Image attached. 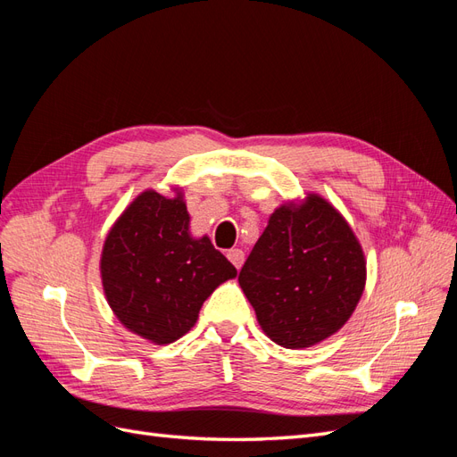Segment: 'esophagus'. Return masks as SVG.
<instances>
[{"label":"esophagus","instance_id":"34e87169","mask_svg":"<svg viewBox=\"0 0 457 457\" xmlns=\"http://www.w3.org/2000/svg\"><path fill=\"white\" fill-rule=\"evenodd\" d=\"M227 257H228V261H230L232 265L237 267V269L242 267V262H244V252L238 250V247H234V250H228V252H227Z\"/></svg>","mask_w":457,"mask_h":457}]
</instances>
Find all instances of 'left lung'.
Returning a JSON list of instances; mask_svg holds the SVG:
<instances>
[{"label": "left lung", "mask_w": 457, "mask_h": 457, "mask_svg": "<svg viewBox=\"0 0 457 457\" xmlns=\"http://www.w3.org/2000/svg\"><path fill=\"white\" fill-rule=\"evenodd\" d=\"M238 282L262 331L286 349L329 337L364 292L366 261L347 220L318 195L280 205Z\"/></svg>", "instance_id": "8db88e82"}]
</instances>
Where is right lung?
<instances>
[{"label": "right lung", "mask_w": 457, "mask_h": 457, "mask_svg": "<svg viewBox=\"0 0 457 457\" xmlns=\"http://www.w3.org/2000/svg\"><path fill=\"white\" fill-rule=\"evenodd\" d=\"M181 192L137 196L110 228L101 257L103 287L118 320L156 345L183 337L204 301L237 276L210 238L195 240Z\"/></svg>", "instance_id": "add662e5"}]
</instances>
